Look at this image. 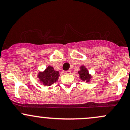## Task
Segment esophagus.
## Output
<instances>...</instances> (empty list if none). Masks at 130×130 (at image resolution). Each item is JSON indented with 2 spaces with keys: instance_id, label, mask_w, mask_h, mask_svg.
Masks as SVG:
<instances>
[{
  "instance_id": "1",
  "label": "esophagus",
  "mask_w": 130,
  "mask_h": 130,
  "mask_svg": "<svg viewBox=\"0 0 130 130\" xmlns=\"http://www.w3.org/2000/svg\"><path fill=\"white\" fill-rule=\"evenodd\" d=\"M71 70L64 71V74H71Z\"/></svg>"
}]
</instances>
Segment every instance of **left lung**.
I'll list each match as a JSON object with an SVG mask.
<instances>
[{"instance_id":"1","label":"left lung","mask_w":130,"mask_h":130,"mask_svg":"<svg viewBox=\"0 0 130 130\" xmlns=\"http://www.w3.org/2000/svg\"><path fill=\"white\" fill-rule=\"evenodd\" d=\"M78 74H79V77L82 81H85L87 83L89 82L91 76L89 74L88 69L85 68V66H82L80 68V71H78Z\"/></svg>"}]
</instances>
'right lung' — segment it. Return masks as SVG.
<instances>
[{"label":"right lung","mask_w":130,"mask_h":130,"mask_svg":"<svg viewBox=\"0 0 130 130\" xmlns=\"http://www.w3.org/2000/svg\"><path fill=\"white\" fill-rule=\"evenodd\" d=\"M59 71H55L53 67L49 66L45 71L42 73H39L38 77L41 83H42L45 86L52 85L57 81L59 78Z\"/></svg>","instance_id":"add662e5"}]
</instances>
